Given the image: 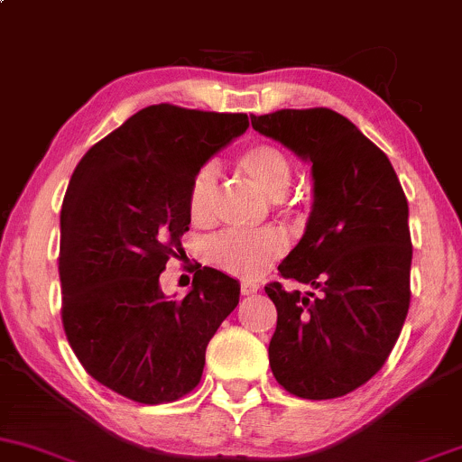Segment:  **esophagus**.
I'll return each instance as SVG.
<instances>
[{
	"mask_svg": "<svg viewBox=\"0 0 462 462\" xmlns=\"http://www.w3.org/2000/svg\"><path fill=\"white\" fill-rule=\"evenodd\" d=\"M258 289H261V286L254 284V282H241V293H243V295H254V293H258Z\"/></svg>",
	"mask_w": 462,
	"mask_h": 462,
	"instance_id": "obj_1",
	"label": "esophagus"
}]
</instances>
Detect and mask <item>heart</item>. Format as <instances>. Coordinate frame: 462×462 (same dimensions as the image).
<instances>
[{"mask_svg":"<svg viewBox=\"0 0 462 462\" xmlns=\"http://www.w3.org/2000/svg\"><path fill=\"white\" fill-rule=\"evenodd\" d=\"M238 169L269 199H280L289 190L293 180V167L280 147L269 143L247 147L238 156ZM219 182V169L208 162L198 169L189 189V215L193 224H206L213 215V201ZM286 241L280 232L263 230L245 235V232H221L206 243V261L219 272L235 278L254 280L264 269L272 267L284 254Z\"/></svg>","mask_w":462,"mask_h":462,"instance_id":"heart-1","label":"heart"}]
</instances>
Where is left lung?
I'll use <instances>...</instances> for the list:
<instances>
[{"instance_id": "1", "label": "left lung", "mask_w": 462, "mask_h": 462, "mask_svg": "<svg viewBox=\"0 0 462 462\" xmlns=\"http://www.w3.org/2000/svg\"><path fill=\"white\" fill-rule=\"evenodd\" d=\"M252 128L310 164L304 236L264 286L278 310L269 365L301 400L352 393L389 358L411 304L408 201L383 150L330 108L252 116Z\"/></svg>"}]
</instances>
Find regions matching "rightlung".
Here are the masks:
<instances>
[{
    "mask_svg": "<svg viewBox=\"0 0 462 462\" xmlns=\"http://www.w3.org/2000/svg\"><path fill=\"white\" fill-rule=\"evenodd\" d=\"M247 115L147 106L84 153L60 213L62 326L82 367L139 404L198 386L241 284L204 267L182 300L158 278L182 252L190 180L247 130Z\"/></svg>",
    "mask_w": 462,
    "mask_h": 462,
    "instance_id": "add662e5",
    "label": "right lung"
}]
</instances>
